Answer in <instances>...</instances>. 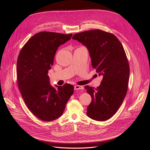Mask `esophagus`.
<instances>
[{"mask_svg":"<svg viewBox=\"0 0 150 150\" xmlns=\"http://www.w3.org/2000/svg\"><path fill=\"white\" fill-rule=\"evenodd\" d=\"M75 90H83V87L81 86V85H75L74 87Z\"/></svg>","mask_w":150,"mask_h":150,"instance_id":"1","label":"esophagus"}]
</instances>
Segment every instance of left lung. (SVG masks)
<instances>
[{
    "instance_id": "8db88e82",
    "label": "left lung",
    "mask_w": 150,
    "mask_h": 150,
    "mask_svg": "<svg viewBox=\"0 0 150 150\" xmlns=\"http://www.w3.org/2000/svg\"><path fill=\"white\" fill-rule=\"evenodd\" d=\"M72 39L87 47L93 67L103 75L99 87H84L92 98L87 115L97 121L109 119L122 104L128 88L130 69L123 47L114 34L100 30L76 33Z\"/></svg>"
}]
</instances>
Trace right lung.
Returning a JSON list of instances; mask_svg holds the SVG:
<instances>
[{
    "mask_svg": "<svg viewBox=\"0 0 150 150\" xmlns=\"http://www.w3.org/2000/svg\"><path fill=\"white\" fill-rule=\"evenodd\" d=\"M72 34L43 31L35 34L21 50L17 60V82L30 112L49 122L60 117L74 93L73 85L65 83L54 88L47 75L56 50L69 41Z\"/></svg>",
    "mask_w": 150,
    "mask_h": 150,
    "instance_id": "1",
    "label": "right lung"
}]
</instances>
